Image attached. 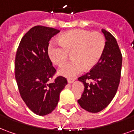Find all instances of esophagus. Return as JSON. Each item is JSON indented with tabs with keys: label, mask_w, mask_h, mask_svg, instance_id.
Masks as SVG:
<instances>
[{
	"label": "esophagus",
	"mask_w": 134,
	"mask_h": 134,
	"mask_svg": "<svg viewBox=\"0 0 134 134\" xmlns=\"http://www.w3.org/2000/svg\"><path fill=\"white\" fill-rule=\"evenodd\" d=\"M75 80V78H68L67 79V82H68V83H72Z\"/></svg>",
	"instance_id": "1"
}]
</instances>
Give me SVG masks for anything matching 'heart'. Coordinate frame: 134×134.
I'll list each match as a JSON object with an SVG mask.
<instances>
[{"label":"heart","mask_w":134,"mask_h":134,"mask_svg":"<svg viewBox=\"0 0 134 134\" xmlns=\"http://www.w3.org/2000/svg\"><path fill=\"white\" fill-rule=\"evenodd\" d=\"M58 42H52L48 47V54L54 64L62 66L71 53L72 61L61 67L59 73L71 77L83 70H90L99 62L105 48V38L99 32L83 29L68 31L57 38Z\"/></svg>","instance_id":"1"}]
</instances>
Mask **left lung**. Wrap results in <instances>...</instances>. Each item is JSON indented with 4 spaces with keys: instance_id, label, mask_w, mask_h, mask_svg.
Returning a JSON list of instances; mask_svg holds the SVG:
<instances>
[{
    "instance_id": "8db88e82",
    "label": "left lung",
    "mask_w": 134,
    "mask_h": 134,
    "mask_svg": "<svg viewBox=\"0 0 134 134\" xmlns=\"http://www.w3.org/2000/svg\"><path fill=\"white\" fill-rule=\"evenodd\" d=\"M106 44L103 54L96 67L78 77L84 85V91L79 105L90 113H98L105 108L118 90L121 79L122 54L115 37L105 29Z\"/></svg>"
}]
</instances>
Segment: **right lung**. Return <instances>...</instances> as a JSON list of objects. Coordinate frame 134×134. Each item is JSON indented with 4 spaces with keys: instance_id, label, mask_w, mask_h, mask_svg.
Returning <instances> with one entry per match:
<instances>
[{
    "instance_id": "1",
    "label": "right lung",
    "mask_w": 134,
    "mask_h": 134,
    "mask_svg": "<svg viewBox=\"0 0 134 134\" xmlns=\"http://www.w3.org/2000/svg\"><path fill=\"white\" fill-rule=\"evenodd\" d=\"M59 31L44 26H34L23 36L16 52L15 77L19 93L28 108L36 115L52 112L67 84L62 76L49 82L57 70L48 54V47L52 37Z\"/></svg>"
}]
</instances>
